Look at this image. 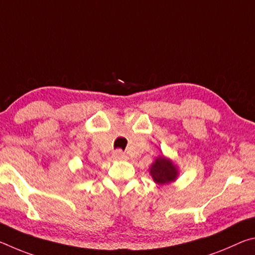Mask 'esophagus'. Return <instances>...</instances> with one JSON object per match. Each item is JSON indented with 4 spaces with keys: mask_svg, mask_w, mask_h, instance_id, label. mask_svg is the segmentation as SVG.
<instances>
[{
    "mask_svg": "<svg viewBox=\"0 0 255 255\" xmlns=\"http://www.w3.org/2000/svg\"><path fill=\"white\" fill-rule=\"evenodd\" d=\"M114 157L116 158V159H125L126 158V155H125V153L123 152L122 149H116L115 152H114Z\"/></svg>",
    "mask_w": 255,
    "mask_h": 255,
    "instance_id": "34e87169",
    "label": "esophagus"
}]
</instances>
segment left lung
<instances>
[{
  "instance_id": "left-lung-1",
  "label": "left lung",
  "mask_w": 255,
  "mask_h": 255,
  "mask_svg": "<svg viewBox=\"0 0 255 255\" xmlns=\"http://www.w3.org/2000/svg\"><path fill=\"white\" fill-rule=\"evenodd\" d=\"M149 172L153 180L157 184L170 183L172 181H174L176 179V175H178V171H176V167L173 165V163L163 156L156 158V161L152 164Z\"/></svg>"
}]
</instances>
